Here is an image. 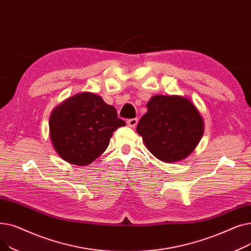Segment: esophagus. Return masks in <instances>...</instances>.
Instances as JSON below:
<instances>
[{
  "label": "esophagus",
  "instance_id": "obj_1",
  "mask_svg": "<svg viewBox=\"0 0 251 251\" xmlns=\"http://www.w3.org/2000/svg\"><path fill=\"white\" fill-rule=\"evenodd\" d=\"M138 123V119L137 118H133V119H129V120H127V125L129 127H132L134 128Z\"/></svg>",
  "mask_w": 251,
  "mask_h": 251
}]
</instances>
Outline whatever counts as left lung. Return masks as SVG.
<instances>
[{"label":"left lung","instance_id":"left-lung-1","mask_svg":"<svg viewBox=\"0 0 251 251\" xmlns=\"http://www.w3.org/2000/svg\"><path fill=\"white\" fill-rule=\"evenodd\" d=\"M137 133L157 159L173 163L185 159L200 142L203 121L194 104L178 96H155L138 122Z\"/></svg>","mask_w":251,"mask_h":251}]
</instances>
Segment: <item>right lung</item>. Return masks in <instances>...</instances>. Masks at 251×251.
Segmentation results:
<instances>
[{"label":"right lung","instance_id":"obj_1","mask_svg":"<svg viewBox=\"0 0 251 251\" xmlns=\"http://www.w3.org/2000/svg\"><path fill=\"white\" fill-rule=\"evenodd\" d=\"M49 125L52 146L62 159L85 166L107 150L114 131L126 123L100 97L82 92L52 111Z\"/></svg>","mask_w":251,"mask_h":251}]
</instances>
